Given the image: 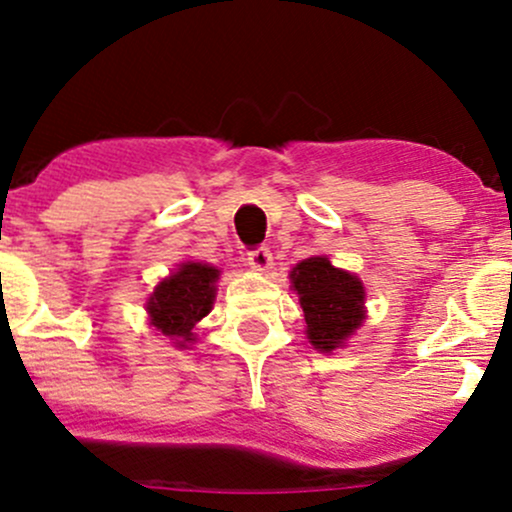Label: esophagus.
<instances>
[{"mask_svg":"<svg viewBox=\"0 0 512 512\" xmlns=\"http://www.w3.org/2000/svg\"><path fill=\"white\" fill-rule=\"evenodd\" d=\"M272 250L269 248H257L248 252V264L252 269H257V272H267V269H272Z\"/></svg>","mask_w":512,"mask_h":512,"instance_id":"obj_1","label":"esophagus"}]
</instances>
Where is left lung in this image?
Listing matches in <instances>:
<instances>
[{
    "instance_id": "obj_1",
    "label": "left lung",
    "mask_w": 512,
    "mask_h": 512,
    "mask_svg": "<svg viewBox=\"0 0 512 512\" xmlns=\"http://www.w3.org/2000/svg\"><path fill=\"white\" fill-rule=\"evenodd\" d=\"M291 281L301 296L308 339L315 349H337L361 327L366 293L354 274L332 267L327 257H310L293 267Z\"/></svg>"
}]
</instances>
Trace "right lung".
<instances>
[{
  "instance_id": "add662e5",
  "label": "right lung",
  "mask_w": 512,
  "mask_h": 512,
  "mask_svg": "<svg viewBox=\"0 0 512 512\" xmlns=\"http://www.w3.org/2000/svg\"><path fill=\"white\" fill-rule=\"evenodd\" d=\"M219 269L202 262H187L168 279L156 286L154 296L146 303L151 325L178 346L195 342L192 327L211 310L216 296Z\"/></svg>"
}]
</instances>
